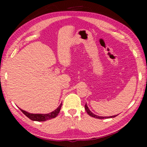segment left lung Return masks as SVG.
Listing matches in <instances>:
<instances>
[{
    "instance_id": "obj_1",
    "label": "left lung",
    "mask_w": 147,
    "mask_h": 147,
    "mask_svg": "<svg viewBox=\"0 0 147 147\" xmlns=\"http://www.w3.org/2000/svg\"><path fill=\"white\" fill-rule=\"evenodd\" d=\"M85 109H86V111L87 112V113L89 114V115L90 116H92V117H94V118H98V119H104V118H114V117H116V116L117 115H114V116H105V117H104V116H98V115H96V114H94V113H92V112L90 111V109L89 108H88V106H87V104H86V105H85Z\"/></svg>"
}]
</instances>
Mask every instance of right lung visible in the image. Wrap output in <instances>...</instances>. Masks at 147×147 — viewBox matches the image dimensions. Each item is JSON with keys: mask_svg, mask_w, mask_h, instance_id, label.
I'll use <instances>...</instances> for the list:
<instances>
[{"mask_svg": "<svg viewBox=\"0 0 147 147\" xmlns=\"http://www.w3.org/2000/svg\"><path fill=\"white\" fill-rule=\"evenodd\" d=\"M62 106V103L60 104L59 107H58L57 109L54 110L52 112H50L49 114H31L29 113V112H27L25 111V110H22L20 108V110H21V112L25 114L26 116H27L29 119L31 120H33V121H38V122H43V121H46L47 120H50L51 118H55L56 116L58 115V114L59 113L60 110H61Z\"/></svg>", "mask_w": 147, "mask_h": 147, "instance_id": "1", "label": "right lung"}]
</instances>
